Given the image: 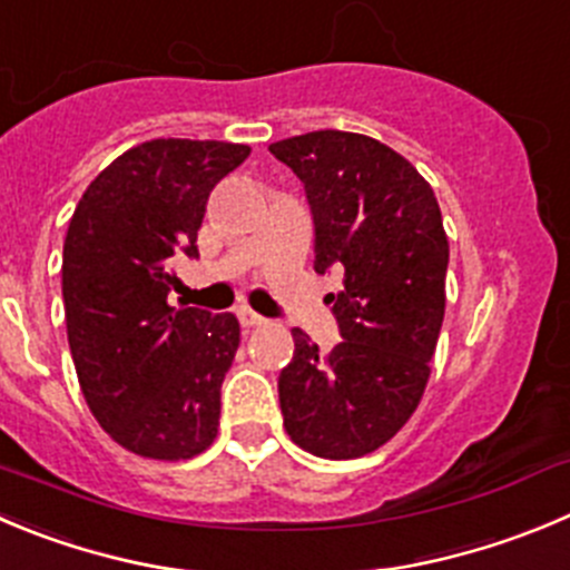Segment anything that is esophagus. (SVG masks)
I'll use <instances>...</instances> for the list:
<instances>
[{
	"instance_id": "34e87169",
	"label": "esophagus",
	"mask_w": 570,
	"mask_h": 570,
	"mask_svg": "<svg viewBox=\"0 0 570 570\" xmlns=\"http://www.w3.org/2000/svg\"><path fill=\"white\" fill-rule=\"evenodd\" d=\"M237 318H240L243 327H259V324H265V318L259 316V313H254L252 307H246V305L237 307Z\"/></svg>"
}]
</instances>
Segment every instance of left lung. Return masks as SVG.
<instances>
[{"instance_id":"1","label":"left lung","mask_w":570,"mask_h":570,"mask_svg":"<svg viewBox=\"0 0 570 570\" xmlns=\"http://www.w3.org/2000/svg\"><path fill=\"white\" fill-rule=\"evenodd\" d=\"M268 150L305 184L313 268L344 271V291L327 294L338 344L322 355L294 327V361L279 372L285 431L313 456H366L409 422L431 375L451 257L436 195L363 134L327 128Z\"/></svg>"}]
</instances>
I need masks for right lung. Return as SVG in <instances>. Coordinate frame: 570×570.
Here are the masks:
<instances>
[{
    "instance_id": "right-lung-1",
    "label": "right lung",
    "mask_w": 570,
    "mask_h": 570,
    "mask_svg": "<svg viewBox=\"0 0 570 570\" xmlns=\"http://www.w3.org/2000/svg\"><path fill=\"white\" fill-rule=\"evenodd\" d=\"M248 154L215 139H150L117 156L69 220L61 285L80 392L137 456L193 459L218 436L240 324L167 296L178 285L173 259L198 257L209 193Z\"/></svg>"
}]
</instances>
